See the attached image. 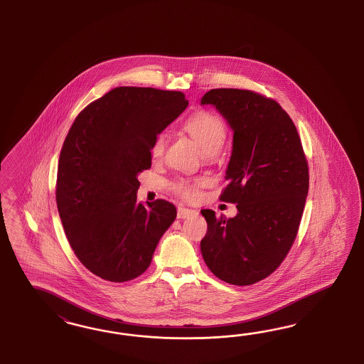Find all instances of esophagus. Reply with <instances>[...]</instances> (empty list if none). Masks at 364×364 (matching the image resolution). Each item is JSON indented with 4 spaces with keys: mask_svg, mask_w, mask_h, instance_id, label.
<instances>
[{
    "mask_svg": "<svg viewBox=\"0 0 364 364\" xmlns=\"http://www.w3.org/2000/svg\"><path fill=\"white\" fill-rule=\"evenodd\" d=\"M198 212L193 210H189V208H184V207H178L177 208V219H188L193 215H196Z\"/></svg>",
    "mask_w": 364,
    "mask_h": 364,
    "instance_id": "obj_1",
    "label": "esophagus"
}]
</instances>
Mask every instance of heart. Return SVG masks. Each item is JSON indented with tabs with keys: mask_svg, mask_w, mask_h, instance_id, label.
<instances>
[{
	"mask_svg": "<svg viewBox=\"0 0 364 364\" xmlns=\"http://www.w3.org/2000/svg\"><path fill=\"white\" fill-rule=\"evenodd\" d=\"M183 129L200 145L205 154H215L221 148L227 137L225 127L220 119L208 110H198L188 116L183 122ZM166 149V134L156 133L151 143V154L154 159H160ZM204 184L201 178H177L172 184L173 192L180 198L193 200L198 195V189Z\"/></svg>",
	"mask_w": 364,
	"mask_h": 364,
	"instance_id": "1",
	"label": "heart"
}]
</instances>
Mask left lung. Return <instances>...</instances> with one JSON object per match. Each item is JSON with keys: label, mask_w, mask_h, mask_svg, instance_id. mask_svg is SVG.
<instances>
[{"label": "left lung", "mask_w": 364, "mask_h": 364, "mask_svg": "<svg viewBox=\"0 0 364 364\" xmlns=\"http://www.w3.org/2000/svg\"><path fill=\"white\" fill-rule=\"evenodd\" d=\"M201 104L220 112L233 131L220 200L237 215L201 210L208 230L200 242L210 272L233 286L271 275L296 239L309 193V163L298 129L275 100L247 89L207 92Z\"/></svg>", "instance_id": "left-lung-1"}]
</instances>
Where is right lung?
<instances>
[{
    "label": "right lung",
    "instance_id": "right-lung-1",
    "mask_svg": "<svg viewBox=\"0 0 364 364\" xmlns=\"http://www.w3.org/2000/svg\"><path fill=\"white\" fill-rule=\"evenodd\" d=\"M188 107L184 93L112 89L78 113L61 148L55 201L68 242L92 274L113 283L141 275L176 208L137 203L151 143Z\"/></svg>",
    "mask_w": 364,
    "mask_h": 364
}]
</instances>
